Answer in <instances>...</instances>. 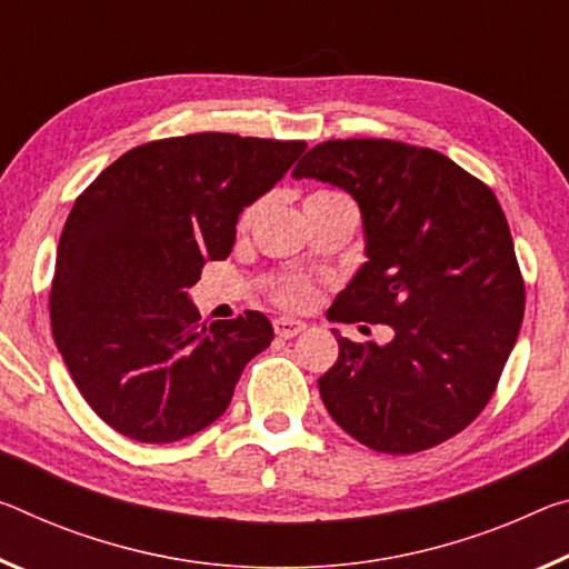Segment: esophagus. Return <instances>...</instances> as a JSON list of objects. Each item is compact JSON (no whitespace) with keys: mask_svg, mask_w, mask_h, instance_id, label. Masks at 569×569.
<instances>
[{"mask_svg":"<svg viewBox=\"0 0 569 569\" xmlns=\"http://www.w3.org/2000/svg\"><path fill=\"white\" fill-rule=\"evenodd\" d=\"M273 329L281 339H293L306 329V323L299 321V319H291V317H281V319L273 321Z\"/></svg>","mask_w":569,"mask_h":569,"instance_id":"34e87169","label":"esophagus"}]
</instances>
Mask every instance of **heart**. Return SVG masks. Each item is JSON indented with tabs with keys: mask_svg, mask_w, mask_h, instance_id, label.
I'll return each instance as SVG.
<instances>
[{
	"mask_svg": "<svg viewBox=\"0 0 569 569\" xmlns=\"http://www.w3.org/2000/svg\"><path fill=\"white\" fill-rule=\"evenodd\" d=\"M319 194H333V192H319ZM252 210L246 212V218L242 222L250 220ZM276 299L281 301L288 309H303V306H309L313 301V288L311 283L306 281H296V278H288V281H281L276 286Z\"/></svg>",
	"mask_w": 569,
	"mask_h": 569,
	"instance_id": "heart-1",
	"label": "heart"
}]
</instances>
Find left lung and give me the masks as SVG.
Wrapping results in <instances>:
<instances>
[{
    "label": "left lung",
    "instance_id": "left-lung-1",
    "mask_svg": "<svg viewBox=\"0 0 569 569\" xmlns=\"http://www.w3.org/2000/svg\"><path fill=\"white\" fill-rule=\"evenodd\" d=\"M351 194L367 260L329 321L387 323V345H355L319 380L341 430L405 456L453 438L479 418L525 319L509 222L493 192L432 149L387 139L323 141L296 164Z\"/></svg>",
    "mask_w": 569,
    "mask_h": 569
}]
</instances>
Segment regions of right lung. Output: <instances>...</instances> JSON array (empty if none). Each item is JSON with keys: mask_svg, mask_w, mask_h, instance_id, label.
<instances>
[{"mask_svg": "<svg viewBox=\"0 0 569 569\" xmlns=\"http://www.w3.org/2000/svg\"><path fill=\"white\" fill-rule=\"evenodd\" d=\"M303 141L192 133L126 151L78 197L58 242L52 337L98 418L174 443L228 410L273 339L260 311L200 323L187 288L236 246L240 212L270 192Z\"/></svg>", "mask_w": 569, "mask_h": 569, "instance_id": "obj_1", "label": "right lung"}]
</instances>
